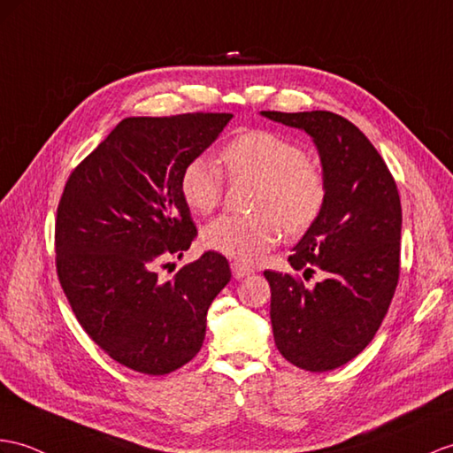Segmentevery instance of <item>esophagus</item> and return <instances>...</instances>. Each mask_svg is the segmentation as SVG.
I'll list each match as a JSON object with an SVG mask.
<instances>
[{
  "instance_id": "34e87169",
  "label": "esophagus",
  "mask_w": 453,
  "mask_h": 453,
  "mask_svg": "<svg viewBox=\"0 0 453 453\" xmlns=\"http://www.w3.org/2000/svg\"><path fill=\"white\" fill-rule=\"evenodd\" d=\"M230 267H233V274L236 280L246 279L253 273V267H250V265H246V263H240V261H233L230 263Z\"/></svg>"
}]
</instances>
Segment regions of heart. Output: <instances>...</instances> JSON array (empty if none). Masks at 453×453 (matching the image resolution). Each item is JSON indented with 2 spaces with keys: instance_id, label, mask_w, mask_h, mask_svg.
I'll return each instance as SVG.
<instances>
[{
  "instance_id": "heart-1",
  "label": "heart",
  "mask_w": 453,
  "mask_h": 453,
  "mask_svg": "<svg viewBox=\"0 0 453 453\" xmlns=\"http://www.w3.org/2000/svg\"><path fill=\"white\" fill-rule=\"evenodd\" d=\"M228 174L259 180L251 215L225 213L209 223L203 246L233 259L253 261L288 234H303L321 215L326 182L321 169L305 159L296 142L271 130H246L220 151ZM225 179L219 165L197 156L184 165L179 180L182 202L207 215L223 197Z\"/></svg>"
}]
</instances>
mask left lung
<instances>
[{
    "mask_svg": "<svg viewBox=\"0 0 453 453\" xmlns=\"http://www.w3.org/2000/svg\"><path fill=\"white\" fill-rule=\"evenodd\" d=\"M313 138L326 182L321 215L288 257L313 288L265 271L274 344L292 365L325 372L367 348L388 311L400 277L402 203L392 174L363 132L330 111H261Z\"/></svg>",
    "mask_w": 453,
    "mask_h": 453,
    "instance_id": "8db88e82",
    "label": "left lung"
}]
</instances>
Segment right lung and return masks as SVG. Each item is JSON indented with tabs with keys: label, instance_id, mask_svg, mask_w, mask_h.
<instances>
[{
	"label": "right lung",
	"instance_id": "add662e5",
	"mask_svg": "<svg viewBox=\"0 0 453 453\" xmlns=\"http://www.w3.org/2000/svg\"><path fill=\"white\" fill-rule=\"evenodd\" d=\"M230 113L128 117L76 167L55 220L58 277L79 323L109 357L167 374L202 349L207 310L230 280L217 251L161 282L157 267L196 236L179 180Z\"/></svg>",
	"mask_w": 453,
	"mask_h": 453
}]
</instances>
